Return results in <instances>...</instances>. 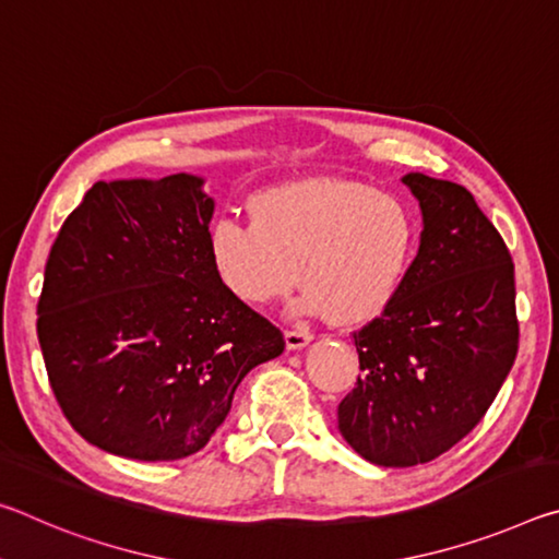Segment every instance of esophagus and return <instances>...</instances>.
Listing matches in <instances>:
<instances>
[{"instance_id":"obj_1","label":"esophagus","mask_w":559,"mask_h":559,"mask_svg":"<svg viewBox=\"0 0 559 559\" xmlns=\"http://www.w3.org/2000/svg\"><path fill=\"white\" fill-rule=\"evenodd\" d=\"M283 337H286V347L288 349H302V347L310 343V340H313V335H310L308 330H286V333H283Z\"/></svg>"}]
</instances>
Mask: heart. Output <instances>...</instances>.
Instances as JSON below:
<instances>
[{
  "label": "heart",
  "mask_w": 559,
  "mask_h": 559,
  "mask_svg": "<svg viewBox=\"0 0 559 559\" xmlns=\"http://www.w3.org/2000/svg\"><path fill=\"white\" fill-rule=\"evenodd\" d=\"M419 224L390 192L335 177L276 185L251 200V224L219 219L210 257L236 300L261 308L306 286L293 313L357 325L382 313L409 276Z\"/></svg>",
  "instance_id": "b5f03b06"
}]
</instances>
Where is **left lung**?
Returning <instances> with one entry per match:
<instances>
[{
  "instance_id": "obj_1",
  "label": "left lung",
  "mask_w": 559,
  "mask_h": 559,
  "mask_svg": "<svg viewBox=\"0 0 559 559\" xmlns=\"http://www.w3.org/2000/svg\"><path fill=\"white\" fill-rule=\"evenodd\" d=\"M421 241L402 290L357 330L355 390L337 429L359 456L406 468L449 451L484 419L518 355L515 269L466 187L409 173Z\"/></svg>"
}]
</instances>
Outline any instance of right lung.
Listing matches in <instances>:
<instances>
[{
	"mask_svg": "<svg viewBox=\"0 0 559 559\" xmlns=\"http://www.w3.org/2000/svg\"><path fill=\"white\" fill-rule=\"evenodd\" d=\"M202 187L185 173L96 182L46 261L36 333L56 402L122 459L204 449L243 377L286 347L216 276Z\"/></svg>",
	"mask_w": 559,
	"mask_h": 559,
	"instance_id": "obj_1",
	"label": "right lung"
}]
</instances>
